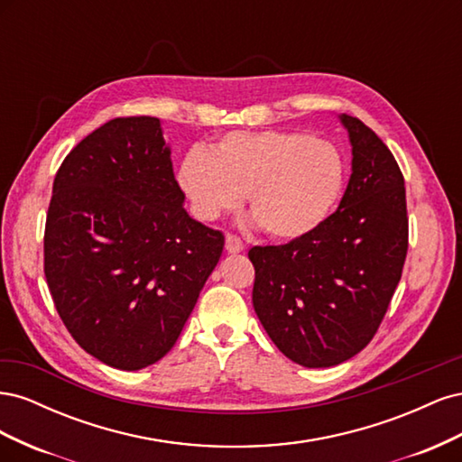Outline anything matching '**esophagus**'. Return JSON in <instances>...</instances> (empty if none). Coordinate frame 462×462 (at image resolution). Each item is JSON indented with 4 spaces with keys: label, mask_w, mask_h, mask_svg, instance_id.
I'll return each mask as SVG.
<instances>
[{
    "label": "esophagus",
    "mask_w": 462,
    "mask_h": 462,
    "mask_svg": "<svg viewBox=\"0 0 462 462\" xmlns=\"http://www.w3.org/2000/svg\"><path fill=\"white\" fill-rule=\"evenodd\" d=\"M226 250H227V253H231V254L243 253V250H245V243H243L236 235L227 233V236H226Z\"/></svg>",
    "instance_id": "1"
}]
</instances>
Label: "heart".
<instances>
[{
  "mask_svg": "<svg viewBox=\"0 0 462 462\" xmlns=\"http://www.w3.org/2000/svg\"><path fill=\"white\" fill-rule=\"evenodd\" d=\"M345 180L339 152L302 131L229 133L212 150H192L179 183L204 221L233 212L245 197L256 226L279 241L314 231Z\"/></svg>",
  "mask_w": 462,
  "mask_h": 462,
  "instance_id": "heart-1",
  "label": "heart"
}]
</instances>
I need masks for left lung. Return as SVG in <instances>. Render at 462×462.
<instances>
[{
    "mask_svg": "<svg viewBox=\"0 0 462 462\" xmlns=\"http://www.w3.org/2000/svg\"><path fill=\"white\" fill-rule=\"evenodd\" d=\"M353 173L339 208L309 235L253 246V304L265 333L306 368L341 365L365 348L393 299L409 248L404 179L365 123L341 116Z\"/></svg>",
    "mask_w": 462,
    "mask_h": 462,
    "instance_id": "8db88e82",
    "label": "left lung"
}]
</instances>
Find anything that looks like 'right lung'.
<instances>
[{
	"label": "right lung",
	"instance_id": "1",
	"mask_svg": "<svg viewBox=\"0 0 462 462\" xmlns=\"http://www.w3.org/2000/svg\"><path fill=\"white\" fill-rule=\"evenodd\" d=\"M183 202L156 117L107 121L55 173L46 282L73 339L107 366L170 353L219 262L226 236Z\"/></svg>",
	"mask_w": 462,
	"mask_h": 462
}]
</instances>
